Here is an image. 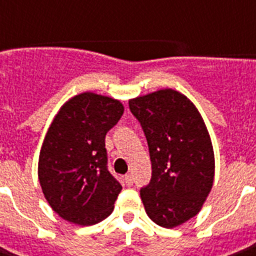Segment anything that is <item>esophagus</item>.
Instances as JSON below:
<instances>
[{"mask_svg":"<svg viewBox=\"0 0 256 256\" xmlns=\"http://www.w3.org/2000/svg\"><path fill=\"white\" fill-rule=\"evenodd\" d=\"M124 183H126V186H132V174L124 175Z\"/></svg>","mask_w":256,"mask_h":256,"instance_id":"34e87169","label":"esophagus"}]
</instances>
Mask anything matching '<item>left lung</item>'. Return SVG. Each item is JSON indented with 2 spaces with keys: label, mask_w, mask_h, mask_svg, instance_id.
Instances as JSON below:
<instances>
[{
  "label": "left lung",
  "mask_w": 256,
  "mask_h": 256,
  "mask_svg": "<svg viewBox=\"0 0 256 256\" xmlns=\"http://www.w3.org/2000/svg\"><path fill=\"white\" fill-rule=\"evenodd\" d=\"M148 140L152 179L140 188L148 218L172 228L198 214L214 182V152L187 96L164 88L128 100Z\"/></svg>",
  "instance_id": "8db88e82"
}]
</instances>
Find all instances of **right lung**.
<instances>
[{"instance_id": "add662e5", "label": "right lung", "mask_w": 256, "mask_h": 256, "mask_svg": "<svg viewBox=\"0 0 256 256\" xmlns=\"http://www.w3.org/2000/svg\"><path fill=\"white\" fill-rule=\"evenodd\" d=\"M124 114L120 100L82 92L50 124L38 160L42 192L65 220L92 226L114 210L122 190L108 168L104 136Z\"/></svg>"}]
</instances>
